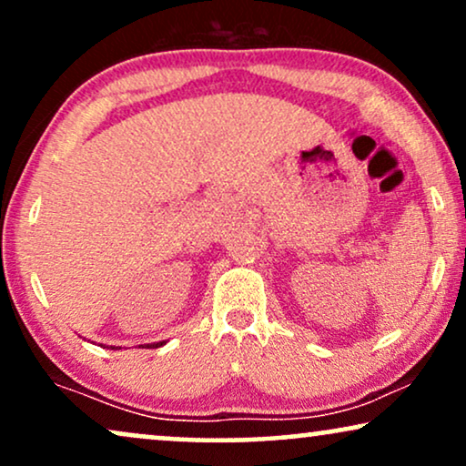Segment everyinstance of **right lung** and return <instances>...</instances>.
Wrapping results in <instances>:
<instances>
[{
    "label": "right lung",
    "mask_w": 466,
    "mask_h": 466,
    "mask_svg": "<svg viewBox=\"0 0 466 466\" xmlns=\"http://www.w3.org/2000/svg\"><path fill=\"white\" fill-rule=\"evenodd\" d=\"M165 341H157V344H148V349H158V346H163Z\"/></svg>",
    "instance_id": "add662e5"
}]
</instances>
